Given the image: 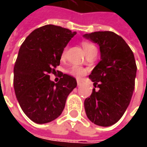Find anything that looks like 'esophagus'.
Instances as JSON below:
<instances>
[{
    "mask_svg": "<svg viewBox=\"0 0 147 147\" xmlns=\"http://www.w3.org/2000/svg\"><path fill=\"white\" fill-rule=\"evenodd\" d=\"M77 84H78V86H81L82 85V81L80 79H78L77 80Z\"/></svg>",
    "mask_w": 147,
    "mask_h": 147,
    "instance_id": "34e87169",
    "label": "esophagus"
}]
</instances>
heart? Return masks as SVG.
I'll list each match as a JSON object with an SVG mask.
<instances>
[{"mask_svg":"<svg viewBox=\"0 0 147 147\" xmlns=\"http://www.w3.org/2000/svg\"><path fill=\"white\" fill-rule=\"evenodd\" d=\"M82 48L85 51L86 54L88 53V52H89V51H91L92 50H95V49H96V47L94 46L93 44L88 42H82ZM65 54V51L63 52V54H62V57H64ZM69 73H70L72 75L77 77V78H81V77L84 76V75L87 74V70H86L85 69H83L82 67L78 66V65H74V66L71 67Z\"/></svg>","mask_w":147,"mask_h":147,"instance_id":"obj_1","label":"heart"}]
</instances>
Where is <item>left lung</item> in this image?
Instances as JSON below:
<instances>
[{
  "instance_id": "left-lung-1",
  "label": "left lung",
  "mask_w": 147,
  "mask_h": 147,
  "mask_svg": "<svg viewBox=\"0 0 147 147\" xmlns=\"http://www.w3.org/2000/svg\"><path fill=\"white\" fill-rule=\"evenodd\" d=\"M83 37L97 43L100 60L89 78L95 88L85 100L88 118L95 124L108 127L123 115L133 96L137 65L131 48L120 36L113 32H94Z\"/></svg>"
}]
</instances>
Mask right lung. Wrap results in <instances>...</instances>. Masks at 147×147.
<instances>
[{"mask_svg":"<svg viewBox=\"0 0 147 147\" xmlns=\"http://www.w3.org/2000/svg\"><path fill=\"white\" fill-rule=\"evenodd\" d=\"M76 34L59 26L38 28L20 47L14 67V88L21 109L32 121L47 123L57 119L69 94L77 87L74 77L60 73L59 82L50 74L59 65L64 48Z\"/></svg>","mask_w":147,"mask_h":147,"instance_id":"obj_1","label":"right lung"}]
</instances>
